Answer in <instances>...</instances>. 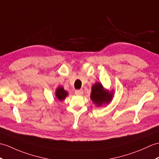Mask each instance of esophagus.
Wrapping results in <instances>:
<instances>
[{
    "label": "esophagus",
    "instance_id": "1",
    "mask_svg": "<svg viewBox=\"0 0 159 159\" xmlns=\"http://www.w3.org/2000/svg\"><path fill=\"white\" fill-rule=\"evenodd\" d=\"M83 94V91L82 89L75 91V95H82Z\"/></svg>",
    "mask_w": 159,
    "mask_h": 159
}]
</instances>
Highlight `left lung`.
Here are the masks:
<instances>
[{
  "label": "left lung",
  "mask_w": 159,
  "mask_h": 159,
  "mask_svg": "<svg viewBox=\"0 0 159 159\" xmlns=\"http://www.w3.org/2000/svg\"><path fill=\"white\" fill-rule=\"evenodd\" d=\"M113 93L104 89L100 83H95L91 87L90 98L96 106L107 104L112 100Z\"/></svg>",
  "instance_id": "obj_1"
}]
</instances>
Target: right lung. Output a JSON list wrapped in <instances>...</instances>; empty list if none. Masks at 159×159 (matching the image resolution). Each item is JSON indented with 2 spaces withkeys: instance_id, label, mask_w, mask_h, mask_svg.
<instances>
[{
  "instance_id": "1",
  "label": "right lung",
  "mask_w": 159,
  "mask_h": 159,
  "mask_svg": "<svg viewBox=\"0 0 159 159\" xmlns=\"http://www.w3.org/2000/svg\"><path fill=\"white\" fill-rule=\"evenodd\" d=\"M68 95V92L64 90V89L62 87H59L56 91H55V97L59 101H63Z\"/></svg>"
}]
</instances>
